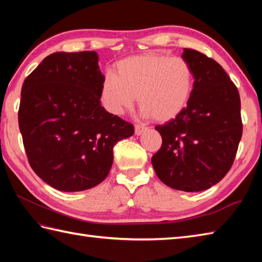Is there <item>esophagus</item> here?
I'll return each mask as SVG.
<instances>
[{
    "label": "esophagus",
    "instance_id": "obj_1",
    "mask_svg": "<svg viewBox=\"0 0 262 262\" xmlns=\"http://www.w3.org/2000/svg\"><path fill=\"white\" fill-rule=\"evenodd\" d=\"M147 129L146 127H144V126H142V125H136L135 126V134L136 135H141V134H143L144 132H145Z\"/></svg>",
    "mask_w": 262,
    "mask_h": 262
}]
</instances>
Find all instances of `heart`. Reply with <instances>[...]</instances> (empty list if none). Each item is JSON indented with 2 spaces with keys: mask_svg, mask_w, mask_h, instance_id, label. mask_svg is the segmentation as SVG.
I'll return each mask as SVG.
<instances>
[{
  "mask_svg": "<svg viewBox=\"0 0 262 262\" xmlns=\"http://www.w3.org/2000/svg\"><path fill=\"white\" fill-rule=\"evenodd\" d=\"M194 74L185 58L148 53L119 60L104 76L100 101L109 114L120 116L138 98L143 115L159 122L176 119L190 100Z\"/></svg>",
  "mask_w": 262,
  "mask_h": 262,
  "instance_id": "1",
  "label": "heart"
}]
</instances>
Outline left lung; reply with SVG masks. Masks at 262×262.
<instances>
[{
  "label": "left lung",
  "mask_w": 262,
  "mask_h": 262,
  "mask_svg": "<svg viewBox=\"0 0 262 262\" xmlns=\"http://www.w3.org/2000/svg\"><path fill=\"white\" fill-rule=\"evenodd\" d=\"M182 58L192 68L193 91L176 119L155 126L162 145L152 164L166 186L193 192L220 182L234 162L243 128L241 100L215 59L189 48Z\"/></svg>",
  "instance_id": "obj_1"
}]
</instances>
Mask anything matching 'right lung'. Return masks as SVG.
Returning <instances> with one entry per match:
<instances>
[{
  "label": "right lung",
  "instance_id": "right-lung-1",
  "mask_svg": "<svg viewBox=\"0 0 262 262\" xmlns=\"http://www.w3.org/2000/svg\"><path fill=\"white\" fill-rule=\"evenodd\" d=\"M104 76L96 52L54 53L26 77L18 111L26 154L35 173L60 191L102 182L114 146L134 126L100 101Z\"/></svg>",
  "mask_w": 262,
  "mask_h": 262
}]
</instances>
